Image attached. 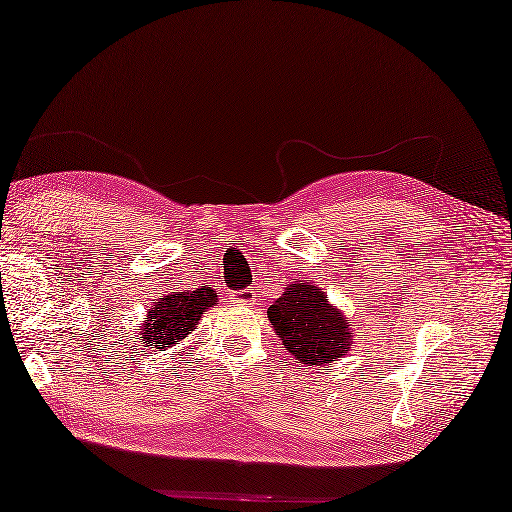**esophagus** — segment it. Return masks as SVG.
Listing matches in <instances>:
<instances>
[{"instance_id":"34e87169","label":"esophagus","mask_w":512,"mask_h":512,"mask_svg":"<svg viewBox=\"0 0 512 512\" xmlns=\"http://www.w3.org/2000/svg\"><path fill=\"white\" fill-rule=\"evenodd\" d=\"M255 297H257V292H255L253 288L235 290L233 295H231L233 303H237V306H253V303H255Z\"/></svg>"}]
</instances>
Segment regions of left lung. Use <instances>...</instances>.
<instances>
[{"label":"left lung","instance_id":"8db88e82","mask_svg":"<svg viewBox=\"0 0 512 512\" xmlns=\"http://www.w3.org/2000/svg\"><path fill=\"white\" fill-rule=\"evenodd\" d=\"M268 319L301 367L332 363L350 350L352 332L345 317L312 284H290L268 308Z\"/></svg>","mask_w":512,"mask_h":512}]
</instances>
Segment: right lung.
I'll use <instances>...</instances> for the list:
<instances>
[{"mask_svg": "<svg viewBox=\"0 0 512 512\" xmlns=\"http://www.w3.org/2000/svg\"><path fill=\"white\" fill-rule=\"evenodd\" d=\"M217 301V292L211 288H198L187 292H171V295L156 301L147 314L140 343L154 347L156 352H165L178 345L184 336L195 330L202 314Z\"/></svg>", "mask_w": 512, "mask_h": 512, "instance_id": "obj_1", "label": "right lung"}]
</instances>
